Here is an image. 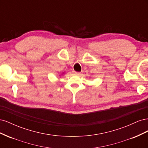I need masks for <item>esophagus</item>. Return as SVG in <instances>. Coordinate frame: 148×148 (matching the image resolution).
Instances as JSON below:
<instances>
[{
    "label": "esophagus",
    "instance_id": "34e87169",
    "mask_svg": "<svg viewBox=\"0 0 148 148\" xmlns=\"http://www.w3.org/2000/svg\"><path fill=\"white\" fill-rule=\"evenodd\" d=\"M74 73H75V74L77 75H79L80 74H81V73H80V72H78V71H74Z\"/></svg>",
    "mask_w": 148,
    "mask_h": 148
}]
</instances>
